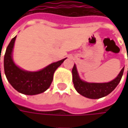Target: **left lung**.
Listing matches in <instances>:
<instances>
[{"label": "left lung", "mask_w": 128, "mask_h": 128, "mask_svg": "<svg viewBox=\"0 0 128 128\" xmlns=\"http://www.w3.org/2000/svg\"><path fill=\"white\" fill-rule=\"evenodd\" d=\"M124 71V68L121 70L118 76L109 82L94 83L82 80L78 76L76 66L74 65L72 70V82L76 90L84 97L90 99H98L108 96L116 88L120 81Z\"/></svg>", "instance_id": "8db88e82"}]
</instances>
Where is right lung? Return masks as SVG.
Masks as SVG:
<instances>
[{
    "instance_id": "add662e5",
    "label": "right lung",
    "mask_w": 128,
    "mask_h": 128,
    "mask_svg": "<svg viewBox=\"0 0 128 128\" xmlns=\"http://www.w3.org/2000/svg\"><path fill=\"white\" fill-rule=\"evenodd\" d=\"M16 36L10 42L4 56V71L10 84L19 92L32 96L42 93L50 87L53 74L66 59L51 63L41 70L29 72L18 67L12 60V52Z\"/></svg>"
}]
</instances>
